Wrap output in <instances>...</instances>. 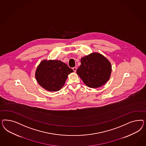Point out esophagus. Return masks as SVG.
<instances>
[{
	"label": "esophagus",
	"mask_w": 146,
	"mask_h": 146,
	"mask_svg": "<svg viewBox=\"0 0 146 146\" xmlns=\"http://www.w3.org/2000/svg\"><path fill=\"white\" fill-rule=\"evenodd\" d=\"M73 71H74V72H76V70H77V68L76 67H74L73 68Z\"/></svg>",
	"instance_id": "34e87169"
}]
</instances>
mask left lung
Returning <instances> with one entry per match:
<instances>
[{"mask_svg": "<svg viewBox=\"0 0 146 146\" xmlns=\"http://www.w3.org/2000/svg\"><path fill=\"white\" fill-rule=\"evenodd\" d=\"M111 73L110 62L101 54L91 53L82 58L76 73L90 88H98L109 80Z\"/></svg>", "mask_w": 146, "mask_h": 146, "instance_id": "8db88e82", "label": "left lung"}]
</instances>
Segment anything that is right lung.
Instances as JSON below:
<instances>
[{"instance_id":"obj_1","label":"right lung","mask_w":146,"mask_h":146,"mask_svg":"<svg viewBox=\"0 0 146 146\" xmlns=\"http://www.w3.org/2000/svg\"><path fill=\"white\" fill-rule=\"evenodd\" d=\"M73 70L60 60H43L37 67L35 77L44 89L57 92L65 84L68 75Z\"/></svg>"}]
</instances>
